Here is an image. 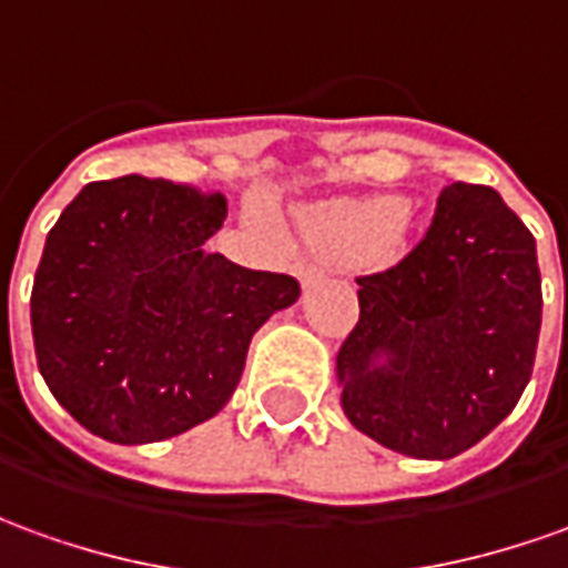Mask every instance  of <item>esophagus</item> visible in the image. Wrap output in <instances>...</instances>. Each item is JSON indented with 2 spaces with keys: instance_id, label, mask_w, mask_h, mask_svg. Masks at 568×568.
<instances>
[{
  "instance_id": "obj_1",
  "label": "esophagus",
  "mask_w": 568,
  "mask_h": 568,
  "mask_svg": "<svg viewBox=\"0 0 568 568\" xmlns=\"http://www.w3.org/2000/svg\"><path fill=\"white\" fill-rule=\"evenodd\" d=\"M296 275L303 281V287H315V284H322L324 281V268L322 265H315V262H300V265H296Z\"/></svg>"
}]
</instances>
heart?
<instances>
[{
	"instance_id": "1",
	"label": "heart",
	"mask_w": 568,
	"mask_h": 568,
	"mask_svg": "<svg viewBox=\"0 0 568 568\" xmlns=\"http://www.w3.org/2000/svg\"><path fill=\"white\" fill-rule=\"evenodd\" d=\"M408 203L402 197H343L318 203L308 213V229L324 244L339 250H383L408 232Z\"/></svg>"
}]
</instances>
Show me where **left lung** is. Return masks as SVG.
<instances>
[{"mask_svg": "<svg viewBox=\"0 0 568 568\" xmlns=\"http://www.w3.org/2000/svg\"><path fill=\"white\" fill-rule=\"evenodd\" d=\"M339 405L383 448L448 460L516 408L541 331L535 237L495 187L455 182L420 244L358 277Z\"/></svg>", "mask_w": 568, "mask_h": 568, "instance_id": "obj_1", "label": "left lung"}]
</instances>
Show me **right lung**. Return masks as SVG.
<instances>
[{
  "mask_svg": "<svg viewBox=\"0 0 568 568\" xmlns=\"http://www.w3.org/2000/svg\"><path fill=\"white\" fill-rule=\"evenodd\" d=\"M225 213L222 194L123 175L82 187L54 222L30 327L42 381L92 436L144 445L216 417L253 334L300 300L296 277L206 250Z\"/></svg>",
  "mask_w": 568,
  "mask_h": 568,
  "instance_id": "add662e5",
  "label": "right lung"
}]
</instances>
